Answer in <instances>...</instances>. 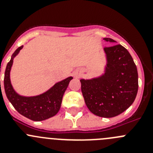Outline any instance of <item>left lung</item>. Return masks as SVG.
Segmentation results:
<instances>
[{
  "label": "left lung",
  "mask_w": 153,
  "mask_h": 153,
  "mask_svg": "<svg viewBox=\"0 0 153 153\" xmlns=\"http://www.w3.org/2000/svg\"><path fill=\"white\" fill-rule=\"evenodd\" d=\"M105 42L116 43L111 38ZM105 73L90 79H80L86 106L98 117L111 118L123 113L134 102L138 92V72L129 51L120 44L106 47Z\"/></svg>",
  "instance_id": "1"
}]
</instances>
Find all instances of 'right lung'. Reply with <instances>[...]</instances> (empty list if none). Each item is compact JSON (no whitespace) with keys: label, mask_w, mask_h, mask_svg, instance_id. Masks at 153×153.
Returning <instances> with one entry per match:
<instances>
[{"label":"right lung","mask_w":153,"mask_h":153,"mask_svg":"<svg viewBox=\"0 0 153 153\" xmlns=\"http://www.w3.org/2000/svg\"><path fill=\"white\" fill-rule=\"evenodd\" d=\"M23 48L18 47L8 62L4 74V90L8 100L11 102L14 109L24 117L33 121H42L53 117L59 112L62 99L67 90L72 76L58 82L50 90L40 95L35 97H23L14 91L10 79V72L13 64V58ZM1 83V82H0Z\"/></svg>","instance_id":"right-lung-1"}]
</instances>
